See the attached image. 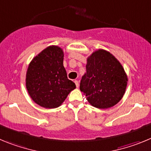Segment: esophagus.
Wrapping results in <instances>:
<instances>
[{"mask_svg": "<svg viewBox=\"0 0 151 151\" xmlns=\"http://www.w3.org/2000/svg\"><path fill=\"white\" fill-rule=\"evenodd\" d=\"M74 83H75V84H76V86H77V88L79 87V85H80V84H79V81H74Z\"/></svg>", "mask_w": 151, "mask_h": 151, "instance_id": "1", "label": "esophagus"}]
</instances>
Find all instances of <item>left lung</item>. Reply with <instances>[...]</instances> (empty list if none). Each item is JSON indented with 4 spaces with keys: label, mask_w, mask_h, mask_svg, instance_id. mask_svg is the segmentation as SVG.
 <instances>
[{
    "label": "left lung",
    "mask_w": 151,
    "mask_h": 151,
    "mask_svg": "<svg viewBox=\"0 0 151 151\" xmlns=\"http://www.w3.org/2000/svg\"><path fill=\"white\" fill-rule=\"evenodd\" d=\"M86 69L80 89L91 105L106 109L121 100L128 78L122 65L112 54L104 50H96L87 58Z\"/></svg>",
    "instance_id": "8db88e82"
}]
</instances>
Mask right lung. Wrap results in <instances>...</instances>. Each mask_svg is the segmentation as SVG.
I'll use <instances>...</instances> for the list:
<instances>
[{
  "label": "right lung",
  "instance_id": "add662e5",
  "mask_svg": "<svg viewBox=\"0 0 151 151\" xmlns=\"http://www.w3.org/2000/svg\"><path fill=\"white\" fill-rule=\"evenodd\" d=\"M64 52L50 46L30 62L26 73V88L34 101L45 108H58L76 88L68 79L63 65Z\"/></svg>",
  "mask_w": 151,
  "mask_h": 151
}]
</instances>
